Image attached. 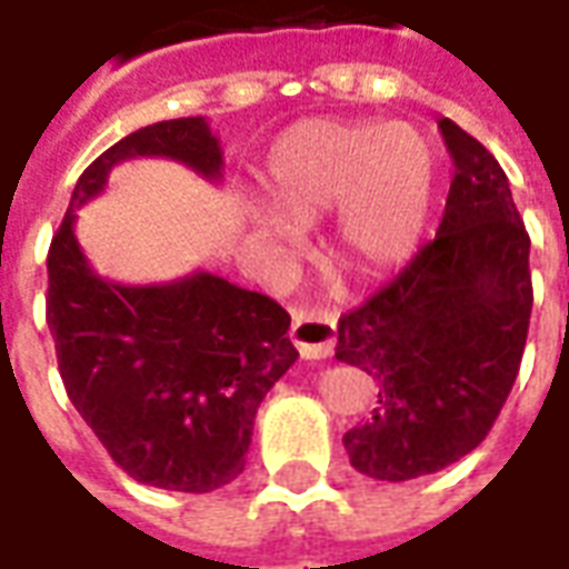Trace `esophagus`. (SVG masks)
<instances>
[{
	"mask_svg": "<svg viewBox=\"0 0 569 569\" xmlns=\"http://www.w3.org/2000/svg\"><path fill=\"white\" fill-rule=\"evenodd\" d=\"M335 313L329 310L301 308L292 310V329L289 338L305 359L332 357L335 350Z\"/></svg>",
	"mask_w": 569,
	"mask_h": 569,
	"instance_id": "34e87169",
	"label": "esophagus"
}]
</instances>
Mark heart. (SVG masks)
Listing matches in <instances>:
<instances>
[{"label":"heart","instance_id":"1","mask_svg":"<svg viewBox=\"0 0 569 569\" xmlns=\"http://www.w3.org/2000/svg\"><path fill=\"white\" fill-rule=\"evenodd\" d=\"M261 234L296 240L298 224L335 210V247L347 268L381 271L418 249L439 191V158L411 124L308 121L273 142L264 161Z\"/></svg>","mask_w":569,"mask_h":569}]
</instances>
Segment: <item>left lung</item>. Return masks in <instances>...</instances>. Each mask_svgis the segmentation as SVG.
Returning a JSON list of instances; mask_svg holds the SVG:
<instances>
[{"instance_id": "left-lung-1", "label": "left lung", "mask_w": 569, "mask_h": 569, "mask_svg": "<svg viewBox=\"0 0 569 569\" xmlns=\"http://www.w3.org/2000/svg\"><path fill=\"white\" fill-rule=\"evenodd\" d=\"M453 179L436 240L338 320L335 357L375 381V411L347 429L350 466L378 481L439 472L478 448L525 357L530 237L497 158L439 121Z\"/></svg>"}]
</instances>
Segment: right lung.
Listing matches in <instances>:
<instances>
[{
  "label": "right lung",
  "instance_id": "obj_1",
  "mask_svg": "<svg viewBox=\"0 0 569 569\" xmlns=\"http://www.w3.org/2000/svg\"><path fill=\"white\" fill-rule=\"evenodd\" d=\"M130 158H170L216 182L222 149L203 118L130 133L81 173L48 252V329L76 406L109 457L142 485L210 493L243 472L261 399L298 359L273 298L194 271L124 286L84 259L76 212Z\"/></svg>",
  "mask_w": 569,
  "mask_h": 569
}]
</instances>
